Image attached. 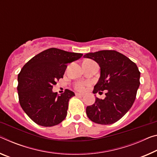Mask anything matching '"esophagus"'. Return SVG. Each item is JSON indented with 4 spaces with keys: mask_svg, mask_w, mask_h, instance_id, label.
<instances>
[{
    "mask_svg": "<svg viewBox=\"0 0 157 157\" xmlns=\"http://www.w3.org/2000/svg\"><path fill=\"white\" fill-rule=\"evenodd\" d=\"M75 96H83V94L76 93V94H75Z\"/></svg>",
    "mask_w": 157,
    "mask_h": 157,
    "instance_id": "esophagus-1",
    "label": "esophagus"
}]
</instances>
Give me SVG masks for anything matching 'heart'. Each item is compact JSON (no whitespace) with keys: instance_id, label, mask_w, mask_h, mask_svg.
Segmentation results:
<instances>
[{"instance_id":"1","label":"heart","mask_w":157,"mask_h":157,"mask_svg":"<svg viewBox=\"0 0 157 157\" xmlns=\"http://www.w3.org/2000/svg\"><path fill=\"white\" fill-rule=\"evenodd\" d=\"M85 85H86V84L83 82H76L75 84L74 87L76 89V90L82 91L84 90V89H85Z\"/></svg>"}]
</instances>
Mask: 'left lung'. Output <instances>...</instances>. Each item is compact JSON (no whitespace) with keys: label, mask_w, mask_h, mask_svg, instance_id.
<instances>
[{"label":"left lung","mask_w":157,"mask_h":157,"mask_svg":"<svg viewBox=\"0 0 157 157\" xmlns=\"http://www.w3.org/2000/svg\"><path fill=\"white\" fill-rule=\"evenodd\" d=\"M84 57L93 59L101 68V77L93 93L107 90L103 100L96 97L95 103L86 107V114L96 124L115 123L130 110L135 101L140 86L138 68L127 56L114 50L91 52Z\"/></svg>","instance_id":"obj_1"}]
</instances>
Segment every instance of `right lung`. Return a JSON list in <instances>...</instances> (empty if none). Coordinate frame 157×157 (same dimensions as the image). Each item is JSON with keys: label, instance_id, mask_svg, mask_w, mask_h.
I'll list each match as a JSON object with an SVG mask.
<instances>
[{"label": "right lung", "instance_id": "add662e5", "mask_svg": "<svg viewBox=\"0 0 157 157\" xmlns=\"http://www.w3.org/2000/svg\"><path fill=\"white\" fill-rule=\"evenodd\" d=\"M80 53L49 48L29 60L18 75L19 101L30 119L40 126H53L67 115L68 102L74 92L66 89L61 95L52 92L56 81L63 78L67 64L82 56Z\"/></svg>", "mask_w": 157, "mask_h": 157}]
</instances>
